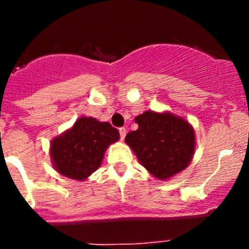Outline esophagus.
I'll return each mask as SVG.
<instances>
[{
	"mask_svg": "<svg viewBox=\"0 0 249 249\" xmlns=\"http://www.w3.org/2000/svg\"><path fill=\"white\" fill-rule=\"evenodd\" d=\"M126 133H127V129L124 128V127H122V128H120V136H121V140H124V137H126Z\"/></svg>",
	"mask_w": 249,
	"mask_h": 249,
	"instance_id": "obj_1",
	"label": "esophagus"
}]
</instances>
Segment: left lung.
Here are the masks:
<instances>
[{
    "label": "left lung",
    "instance_id": "8db88e82",
    "mask_svg": "<svg viewBox=\"0 0 249 249\" xmlns=\"http://www.w3.org/2000/svg\"><path fill=\"white\" fill-rule=\"evenodd\" d=\"M138 128L124 141L140 163L157 179L166 181L188 167L195 155V129L171 112L146 111L135 118Z\"/></svg>",
    "mask_w": 249,
    "mask_h": 249
}]
</instances>
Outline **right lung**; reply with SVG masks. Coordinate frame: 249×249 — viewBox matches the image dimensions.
<instances>
[{
    "instance_id": "add662e5",
    "label": "right lung",
    "mask_w": 249,
    "mask_h": 249,
    "mask_svg": "<svg viewBox=\"0 0 249 249\" xmlns=\"http://www.w3.org/2000/svg\"><path fill=\"white\" fill-rule=\"evenodd\" d=\"M120 140L111 123L80 117L73 126L52 140L50 156L59 175L85 181L101 166L106 149Z\"/></svg>"
}]
</instances>
